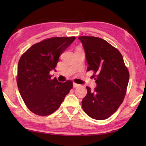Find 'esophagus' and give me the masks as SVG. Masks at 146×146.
Returning a JSON list of instances; mask_svg holds the SVG:
<instances>
[{"label":"esophagus","instance_id":"obj_1","mask_svg":"<svg viewBox=\"0 0 146 146\" xmlns=\"http://www.w3.org/2000/svg\"><path fill=\"white\" fill-rule=\"evenodd\" d=\"M73 88H77V87H78L79 86V84H76V83H73Z\"/></svg>","mask_w":146,"mask_h":146}]
</instances>
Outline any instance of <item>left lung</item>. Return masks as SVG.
I'll return each instance as SVG.
<instances>
[{
    "label": "left lung",
    "instance_id": "obj_1",
    "mask_svg": "<svg viewBox=\"0 0 146 146\" xmlns=\"http://www.w3.org/2000/svg\"><path fill=\"white\" fill-rule=\"evenodd\" d=\"M88 71H93L97 84L94 91L87 88L83 98V110L95 120H105L112 115L122 103L126 93L129 74L122 55L117 49L102 38L82 36Z\"/></svg>",
    "mask_w": 146,
    "mask_h": 146
}]
</instances>
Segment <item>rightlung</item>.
Here are the masks:
<instances>
[{
  "mask_svg": "<svg viewBox=\"0 0 146 146\" xmlns=\"http://www.w3.org/2000/svg\"><path fill=\"white\" fill-rule=\"evenodd\" d=\"M75 36L53 37L36 43L20 58L17 71V86L22 98L31 112L49 115L60 107L73 88L70 80L59 82L51 79L61 55L75 40Z\"/></svg>",
  "mask_w": 146,
  "mask_h": 146,
  "instance_id": "1",
  "label": "right lung"
}]
</instances>
